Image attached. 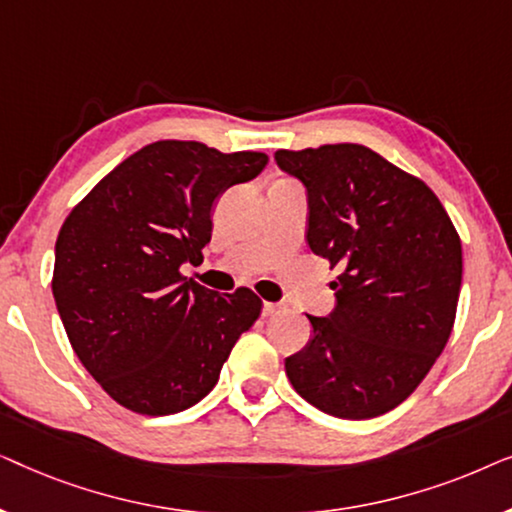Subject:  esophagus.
Segmentation results:
<instances>
[{
  "label": "esophagus",
  "instance_id": "obj_1",
  "mask_svg": "<svg viewBox=\"0 0 512 512\" xmlns=\"http://www.w3.org/2000/svg\"><path fill=\"white\" fill-rule=\"evenodd\" d=\"M279 310H282V305H277V303H263V317H272V314L279 312Z\"/></svg>",
  "mask_w": 512,
  "mask_h": 512
}]
</instances>
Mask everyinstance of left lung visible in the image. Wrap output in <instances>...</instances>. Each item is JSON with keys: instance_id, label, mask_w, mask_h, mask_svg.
Instances as JSON below:
<instances>
[{"instance_id": "obj_1", "label": "left lung", "mask_w": 512, "mask_h": 512, "mask_svg": "<svg viewBox=\"0 0 512 512\" xmlns=\"http://www.w3.org/2000/svg\"><path fill=\"white\" fill-rule=\"evenodd\" d=\"M307 188V244L338 268L335 310L286 359L293 389L326 415L370 419L419 387L450 338L461 240L422 179L363 144L275 153Z\"/></svg>"}]
</instances>
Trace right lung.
<instances>
[{
    "instance_id": "right-lung-1",
    "label": "right lung",
    "mask_w": 512,
    "mask_h": 512,
    "mask_svg": "<svg viewBox=\"0 0 512 512\" xmlns=\"http://www.w3.org/2000/svg\"><path fill=\"white\" fill-rule=\"evenodd\" d=\"M265 165L258 151L163 139L114 167L62 223L55 305L79 361L123 408L151 417L191 408L254 326L263 307L254 291H209L179 268L212 240L219 195Z\"/></svg>"
}]
</instances>
